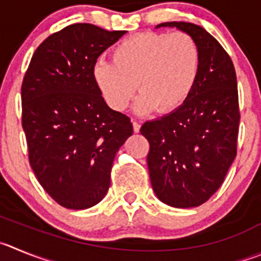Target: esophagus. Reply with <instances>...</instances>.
Returning <instances> with one entry per match:
<instances>
[{"mask_svg":"<svg viewBox=\"0 0 261 261\" xmlns=\"http://www.w3.org/2000/svg\"><path fill=\"white\" fill-rule=\"evenodd\" d=\"M133 127H134V133H139V131H140V125H139L136 121H133Z\"/></svg>","mask_w":261,"mask_h":261,"instance_id":"esophagus-1","label":"esophagus"}]
</instances>
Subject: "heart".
Masks as SVG:
<instances>
[{"label": "heart", "mask_w": 261, "mask_h": 261, "mask_svg": "<svg viewBox=\"0 0 261 261\" xmlns=\"http://www.w3.org/2000/svg\"><path fill=\"white\" fill-rule=\"evenodd\" d=\"M201 53L196 40L184 32H144L114 46L112 62L99 59L92 80L107 106L122 112L142 91L135 104L139 114L157 109L166 114L186 103L198 79Z\"/></svg>", "instance_id": "1"}]
</instances>
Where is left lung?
I'll use <instances>...</instances> for the list:
<instances>
[{
  "label": "left lung",
  "instance_id": "8db88e82",
  "mask_svg": "<svg viewBox=\"0 0 261 261\" xmlns=\"http://www.w3.org/2000/svg\"><path fill=\"white\" fill-rule=\"evenodd\" d=\"M196 40L198 79L180 108L140 128L149 142L147 162L155 196L177 208L197 207L223 184L237 154L240 126L237 77L223 46L202 27L167 21Z\"/></svg>",
  "mask_w": 261,
  "mask_h": 261
}]
</instances>
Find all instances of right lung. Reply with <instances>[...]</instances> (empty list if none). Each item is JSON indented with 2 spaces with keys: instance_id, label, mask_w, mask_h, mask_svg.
<instances>
[{
  "instance_id": "1",
  "label": "right lung",
  "mask_w": 261,
  "mask_h": 261,
  "mask_svg": "<svg viewBox=\"0 0 261 261\" xmlns=\"http://www.w3.org/2000/svg\"><path fill=\"white\" fill-rule=\"evenodd\" d=\"M125 35L72 24L35 51L21 85L29 164L60 206L85 210L104 198L118 149L133 135L126 114L109 108L92 80L101 54Z\"/></svg>"
}]
</instances>
